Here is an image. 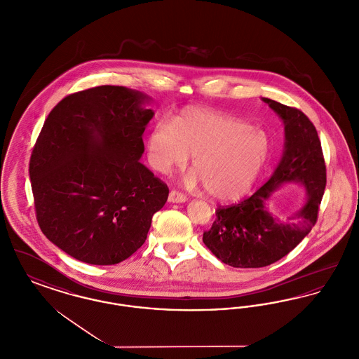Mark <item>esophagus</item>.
<instances>
[{"mask_svg":"<svg viewBox=\"0 0 359 359\" xmlns=\"http://www.w3.org/2000/svg\"><path fill=\"white\" fill-rule=\"evenodd\" d=\"M186 199H187L186 195L179 192V191H176V189L171 191L170 195H168V201L172 202V203H182V202H186Z\"/></svg>","mask_w":359,"mask_h":359,"instance_id":"obj_1","label":"esophagus"}]
</instances>
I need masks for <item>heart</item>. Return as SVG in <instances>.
I'll return each instance as SVG.
<instances>
[{
  "mask_svg": "<svg viewBox=\"0 0 359 359\" xmlns=\"http://www.w3.org/2000/svg\"><path fill=\"white\" fill-rule=\"evenodd\" d=\"M148 158L156 171L168 173L186 165L194 154L189 186L199 180L208 195L236 199L253 186L271 154L268 135L248 121L192 109L175 122L157 121L148 140Z\"/></svg>",
  "mask_w": 359,
  "mask_h": 359,
  "instance_id": "obj_1",
  "label": "heart"
}]
</instances>
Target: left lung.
I'll return each instance as SVG.
<instances>
[{
    "label": "left lung",
    "mask_w": 359,
    "mask_h": 359,
    "mask_svg": "<svg viewBox=\"0 0 359 359\" xmlns=\"http://www.w3.org/2000/svg\"><path fill=\"white\" fill-rule=\"evenodd\" d=\"M285 123V151L268 179L253 195L236 205H219L215 221L203 233L211 253L234 268H262L287 256L318 221L325 187V163L316 128L307 116L269 98H262ZM302 182L308 189L306 205L285 220L273 217L266 202L283 182Z\"/></svg>",
    "instance_id": "8db88e82"
}]
</instances>
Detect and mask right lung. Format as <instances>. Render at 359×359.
Listing matches in <instances>:
<instances>
[{"label": "right lung", "instance_id": "1", "mask_svg": "<svg viewBox=\"0 0 359 359\" xmlns=\"http://www.w3.org/2000/svg\"><path fill=\"white\" fill-rule=\"evenodd\" d=\"M147 97L97 86L65 97L36 140L29 176L43 234L82 262L114 265L147 239L168 186L140 163Z\"/></svg>", "mask_w": 359, "mask_h": 359}]
</instances>
